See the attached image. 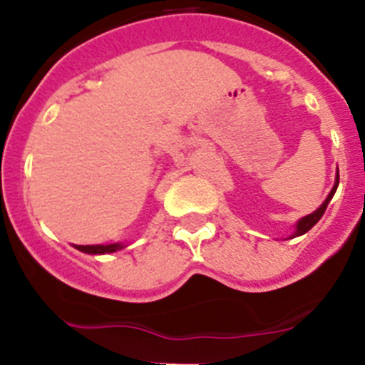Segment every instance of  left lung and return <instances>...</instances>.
Listing matches in <instances>:
<instances>
[{"label": "left lung", "mask_w": 365, "mask_h": 365, "mask_svg": "<svg viewBox=\"0 0 365 365\" xmlns=\"http://www.w3.org/2000/svg\"><path fill=\"white\" fill-rule=\"evenodd\" d=\"M338 180H340V177L336 175V182H334L333 190H331V193H329V195H327V199H325L324 205H322L320 208H318V210H316V212H312V214H309V215H305V217H303V219H299V221H298V227H296V232H294V237H296V235H302V234H305V232H309L312 227H314L316 222L320 221L322 215H324V212H325V208H327L329 201L333 199L334 192H336Z\"/></svg>", "instance_id": "obj_1"}]
</instances>
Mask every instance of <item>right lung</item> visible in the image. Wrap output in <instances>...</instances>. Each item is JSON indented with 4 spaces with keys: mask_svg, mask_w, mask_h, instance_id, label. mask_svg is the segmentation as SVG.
Here are the masks:
<instances>
[{
    "mask_svg": "<svg viewBox=\"0 0 365 365\" xmlns=\"http://www.w3.org/2000/svg\"><path fill=\"white\" fill-rule=\"evenodd\" d=\"M78 250L86 254H106V252H115L118 248H122L120 245H78Z\"/></svg>",
    "mask_w": 365,
    "mask_h": 365,
    "instance_id": "right-lung-1",
    "label": "right lung"
}]
</instances>
